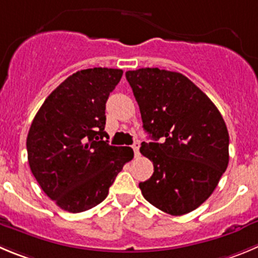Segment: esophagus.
I'll use <instances>...</instances> for the list:
<instances>
[{"instance_id": "esophagus-1", "label": "esophagus", "mask_w": 258, "mask_h": 258, "mask_svg": "<svg viewBox=\"0 0 258 258\" xmlns=\"http://www.w3.org/2000/svg\"><path fill=\"white\" fill-rule=\"evenodd\" d=\"M132 149H134L135 156H140V143H135Z\"/></svg>"}]
</instances>
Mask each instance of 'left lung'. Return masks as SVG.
Segmentation results:
<instances>
[{"label": "left lung", "mask_w": 258, "mask_h": 258, "mask_svg": "<svg viewBox=\"0 0 258 258\" xmlns=\"http://www.w3.org/2000/svg\"><path fill=\"white\" fill-rule=\"evenodd\" d=\"M126 79L154 140L140 148L154 165L153 175L139 184L143 196L170 215L191 213L227 169V124L209 96L179 72L146 67L127 71Z\"/></svg>", "instance_id": "obj_1"}]
</instances>
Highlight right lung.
<instances>
[{"instance_id":"right-lung-1","label":"right lung","mask_w":258,"mask_h":258,"mask_svg":"<svg viewBox=\"0 0 258 258\" xmlns=\"http://www.w3.org/2000/svg\"><path fill=\"white\" fill-rule=\"evenodd\" d=\"M122 74L105 67L75 72L48 95L31 122L26 139L31 173L62 210L81 213L100 204L134 158L128 146L103 140L105 103Z\"/></svg>"}]
</instances>
